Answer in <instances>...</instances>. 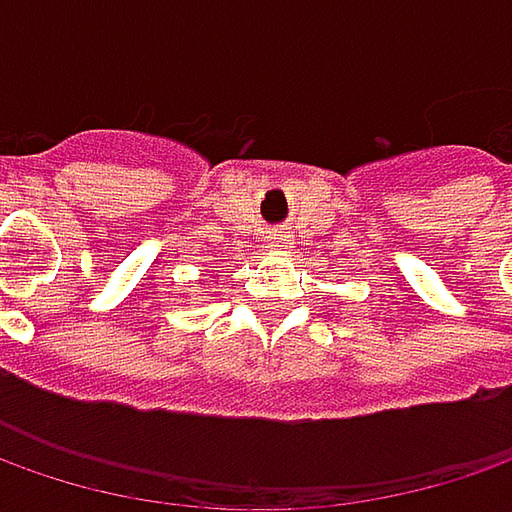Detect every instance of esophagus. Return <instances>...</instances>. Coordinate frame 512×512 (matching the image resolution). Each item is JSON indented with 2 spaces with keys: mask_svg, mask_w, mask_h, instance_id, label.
I'll return each mask as SVG.
<instances>
[{
  "mask_svg": "<svg viewBox=\"0 0 512 512\" xmlns=\"http://www.w3.org/2000/svg\"><path fill=\"white\" fill-rule=\"evenodd\" d=\"M273 245H276V247H285V245H287V239H285V236H273Z\"/></svg>",
  "mask_w": 512,
  "mask_h": 512,
  "instance_id": "1",
  "label": "esophagus"
}]
</instances>
